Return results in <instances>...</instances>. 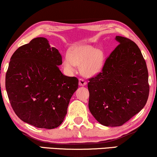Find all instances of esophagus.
<instances>
[{
	"label": "esophagus",
	"mask_w": 157,
	"mask_h": 157,
	"mask_svg": "<svg viewBox=\"0 0 157 157\" xmlns=\"http://www.w3.org/2000/svg\"><path fill=\"white\" fill-rule=\"evenodd\" d=\"M78 83H79V86H84L87 84L86 81L84 79H83V78H79Z\"/></svg>",
	"instance_id": "1"
}]
</instances>
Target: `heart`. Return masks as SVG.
I'll use <instances>...</instances> for the list:
<instances>
[{
	"label": "heart",
	"mask_w": 157,
	"mask_h": 157,
	"mask_svg": "<svg viewBox=\"0 0 157 157\" xmlns=\"http://www.w3.org/2000/svg\"><path fill=\"white\" fill-rule=\"evenodd\" d=\"M105 54L101 48L91 45H81L75 47L71 53H66L63 57V66L66 71L74 74L77 66L81 65L82 74L86 76H94L99 74L104 65Z\"/></svg>",
	"instance_id": "b5f03b06"
}]
</instances>
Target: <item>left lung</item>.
Here are the masks:
<instances>
[{
  "label": "left lung",
  "mask_w": 157,
  "mask_h": 157,
  "mask_svg": "<svg viewBox=\"0 0 157 157\" xmlns=\"http://www.w3.org/2000/svg\"><path fill=\"white\" fill-rule=\"evenodd\" d=\"M115 39L119 44L88 83L90 112L106 126L128 121L144 107L149 93L147 64L138 46L122 36Z\"/></svg>",
  "instance_id": "1"
}]
</instances>
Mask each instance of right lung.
Segmentation results:
<instances>
[{
  "mask_svg": "<svg viewBox=\"0 0 157 157\" xmlns=\"http://www.w3.org/2000/svg\"><path fill=\"white\" fill-rule=\"evenodd\" d=\"M61 64L59 50L44 37L33 38L13 54L6 89L13 109L23 121L48 129L63 122L78 80L62 74Z\"/></svg>",
  "mask_w": 157,
  "mask_h": 157,
  "instance_id": "1",
  "label": "right lung"
}]
</instances>
